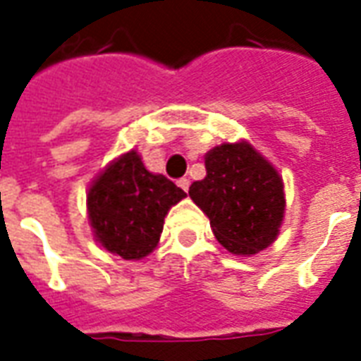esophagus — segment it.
<instances>
[{
  "mask_svg": "<svg viewBox=\"0 0 361 361\" xmlns=\"http://www.w3.org/2000/svg\"><path fill=\"white\" fill-rule=\"evenodd\" d=\"M189 183H191V181H189L188 178H181V180L178 181V185H180V188L183 189V191H188V189H189Z\"/></svg>",
  "mask_w": 361,
  "mask_h": 361,
  "instance_id": "obj_1",
  "label": "esophagus"
}]
</instances>
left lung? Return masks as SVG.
<instances>
[{"label":"left lung","instance_id":"1","mask_svg":"<svg viewBox=\"0 0 361 361\" xmlns=\"http://www.w3.org/2000/svg\"><path fill=\"white\" fill-rule=\"evenodd\" d=\"M207 176L189 197L211 220L230 253L255 255L269 247L284 219V183L276 168L250 142H222L204 157Z\"/></svg>","mask_w":361,"mask_h":361}]
</instances>
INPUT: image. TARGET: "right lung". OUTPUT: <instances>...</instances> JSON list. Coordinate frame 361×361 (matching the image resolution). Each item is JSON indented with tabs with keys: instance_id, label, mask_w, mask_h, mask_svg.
<instances>
[{
	"instance_id": "1",
	"label": "right lung",
	"mask_w": 361,
	"mask_h": 361,
	"mask_svg": "<svg viewBox=\"0 0 361 361\" xmlns=\"http://www.w3.org/2000/svg\"><path fill=\"white\" fill-rule=\"evenodd\" d=\"M183 197V189L149 172L137 150H129L89 189L87 209L96 242L127 261L147 257L160 240L164 216Z\"/></svg>"
}]
</instances>
